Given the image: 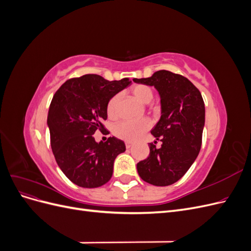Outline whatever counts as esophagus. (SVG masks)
I'll return each mask as SVG.
<instances>
[{
  "label": "esophagus",
  "mask_w": 251,
  "mask_h": 251,
  "mask_svg": "<svg viewBox=\"0 0 251 251\" xmlns=\"http://www.w3.org/2000/svg\"><path fill=\"white\" fill-rule=\"evenodd\" d=\"M132 146H133L132 142H128V141L126 142V149H130Z\"/></svg>",
  "instance_id": "34e87169"
}]
</instances>
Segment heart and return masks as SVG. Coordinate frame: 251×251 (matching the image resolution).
I'll use <instances>...</instances> for the list:
<instances>
[{
	"label": "heart",
	"instance_id": "1",
	"mask_svg": "<svg viewBox=\"0 0 251 251\" xmlns=\"http://www.w3.org/2000/svg\"><path fill=\"white\" fill-rule=\"evenodd\" d=\"M133 95L143 103H149L153 100V90L146 85H136L131 89ZM119 96L114 95L107 103V114L109 118H115L117 115V105ZM151 127L150 120L141 118L137 120H123L116 124L113 128V133L116 137L126 141H136Z\"/></svg>",
	"mask_w": 251,
	"mask_h": 251
}]
</instances>
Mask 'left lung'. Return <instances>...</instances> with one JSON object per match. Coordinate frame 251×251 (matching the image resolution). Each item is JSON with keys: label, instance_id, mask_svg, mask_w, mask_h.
Segmentation results:
<instances>
[{"label": "left lung", "instance_id": "8db88e82", "mask_svg": "<svg viewBox=\"0 0 251 251\" xmlns=\"http://www.w3.org/2000/svg\"><path fill=\"white\" fill-rule=\"evenodd\" d=\"M135 82L154 86L161 97V118L151 131L160 148L150 143V155L137 163L140 178L155 186H168L184 176L202 144L205 107L199 89L186 77L160 70Z\"/></svg>", "mask_w": 251, "mask_h": 251}]
</instances>
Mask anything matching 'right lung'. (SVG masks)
<instances>
[{"instance_id": "right-lung-1", "label": "right lung", "mask_w": 251, "mask_h": 251, "mask_svg": "<svg viewBox=\"0 0 251 251\" xmlns=\"http://www.w3.org/2000/svg\"><path fill=\"white\" fill-rule=\"evenodd\" d=\"M130 83L127 77L110 81L86 74L68 79L53 96L47 120L51 149L59 169L74 184L95 188L111 179L114 161L126 151L125 142L110 137L97 143L93 134L109 133L102 125L107 103Z\"/></svg>"}]
</instances>
